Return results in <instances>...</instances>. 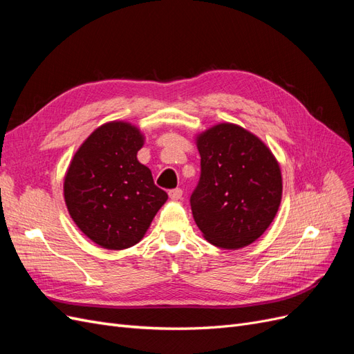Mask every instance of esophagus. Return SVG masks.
Returning a JSON list of instances; mask_svg holds the SVG:
<instances>
[{"label": "esophagus", "instance_id": "1", "mask_svg": "<svg viewBox=\"0 0 354 354\" xmlns=\"http://www.w3.org/2000/svg\"><path fill=\"white\" fill-rule=\"evenodd\" d=\"M168 195H169V198L173 199V201H178V199H181V196H183V190H181L180 187L171 189V190L168 192Z\"/></svg>", "mask_w": 354, "mask_h": 354}]
</instances>
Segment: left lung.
<instances>
[{
	"mask_svg": "<svg viewBox=\"0 0 354 354\" xmlns=\"http://www.w3.org/2000/svg\"><path fill=\"white\" fill-rule=\"evenodd\" d=\"M201 177L190 196L203 238L224 250L252 243L270 226L282 199V174L272 151L234 124L196 137Z\"/></svg>",
	"mask_w": 354,
	"mask_h": 354,
	"instance_id": "1",
	"label": "left lung"
}]
</instances>
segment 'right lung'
<instances>
[{"label": "right lung", "mask_w": 354, "mask_h": 354, "mask_svg": "<svg viewBox=\"0 0 354 354\" xmlns=\"http://www.w3.org/2000/svg\"><path fill=\"white\" fill-rule=\"evenodd\" d=\"M143 143L131 124H103L80 146L66 171L63 192L71 217L102 248L125 250L140 242L168 199L151 169L138 162Z\"/></svg>", "instance_id": "1"}]
</instances>
